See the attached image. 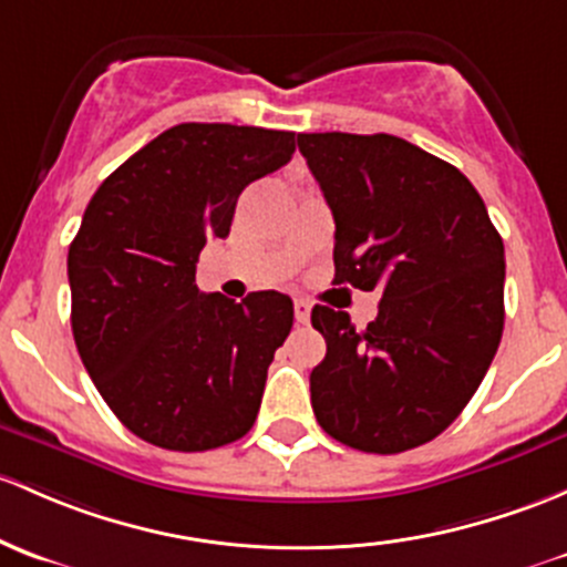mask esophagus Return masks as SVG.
<instances>
[{
	"instance_id": "esophagus-1",
	"label": "esophagus",
	"mask_w": 567,
	"mask_h": 567,
	"mask_svg": "<svg viewBox=\"0 0 567 567\" xmlns=\"http://www.w3.org/2000/svg\"><path fill=\"white\" fill-rule=\"evenodd\" d=\"M293 315H296V323H309V315H312V307H309L307 301H296L293 303Z\"/></svg>"
}]
</instances>
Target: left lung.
I'll return each mask as SVG.
<instances>
[{"label": "left lung", "instance_id": "obj_1", "mask_svg": "<svg viewBox=\"0 0 567 567\" xmlns=\"http://www.w3.org/2000/svg\"><path fill=\"white\" fill-rule=\"evenodd\" d=\"M299 152L337 225L333 285L383 293L363 331L312 309V410L350 449L402 454L454 424L497 353L503 238L462 171L396 135L301 133Z\"/></svg>", "mask_w": 567, "mask_h": 567}]
</instances>
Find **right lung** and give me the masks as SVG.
<instances>
[{
  "mask_svg": "<svg viewBox=\"0 0 567 567\" xmlns=\"http://www.w3.org/2000/svg\"><path fill=\"white\" fill-rule=\"evenodd\" d=\"M296 133L187 122L97 187L70 244L73 337L118 421L168 451H212L258 419L293 301L200 293L195 264L225 238L247 184L290 163Z\"/></svg>",
  "mask_w": 567,
  "mask_h": 567,
  "instance_id": "obj_1",
  "label": "right lung"
}]
</instances>
